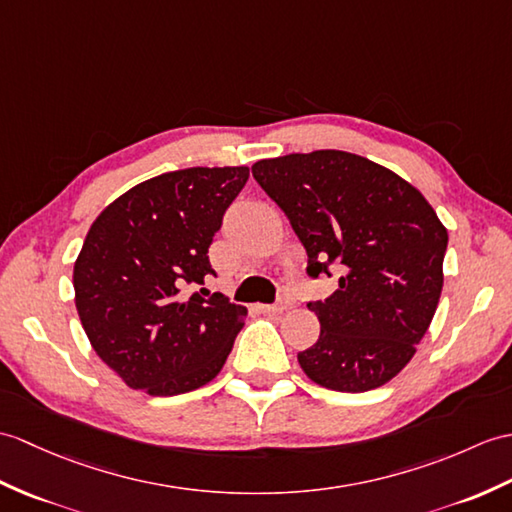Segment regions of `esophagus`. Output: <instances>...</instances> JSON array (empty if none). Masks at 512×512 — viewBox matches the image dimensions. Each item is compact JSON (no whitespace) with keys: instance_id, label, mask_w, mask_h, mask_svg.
<instances>
[{"instance_id":"obj_1","label":"esophagus","mask_w":512,"mask_h":512,"mask_svg":"<svg viewBox=\"0 0 512 512\" xmlns=\"http://www.w3.org/2000/svg\"><path fill=\"white\" fill-rule=\"evenodd\" d=\"M290 299L288 296H279V301L277 303H272V305H261V312H266V314H281V312H285V310H290Z\"/></svg>"}]
</instances>
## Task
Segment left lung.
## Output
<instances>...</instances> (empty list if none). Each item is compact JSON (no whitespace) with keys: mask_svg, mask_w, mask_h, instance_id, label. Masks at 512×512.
I'll use <instances>...</instances> for the list:
<instances>
[{"mask_svg":"<svg viewBox=\"0 0 512 512\" xmlns=\"http://www.w3.org/2000/svg\"><path fill=\"white\" fill-rule=\"evenodd\" d=\"M253 176L299 235L307 275L342 272L334 294L307 303L320 336L299 353L305 375L338 392L384 386L417 353L441 299L443 222L417 187L351 152L261 159Z\"/></svg>","mask_w":512,"mask_h":512,"instance_id":"left-lung-1","label":"left lung"}]
</instances>
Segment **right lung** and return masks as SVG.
Wrapping results in <instances>:
<instances>
[{"label":"right lung","mask_w":512,"mask_h":512,"mask_svg":"<svg viewBox=\"0 0 512 512\" xmlns=\"http://www.w3.org/2000/svg\"><path fill=\"white\" fill-rule=\"evenodd\" d=\"M246 181V165L168 172L128 189L91 224L74 264L76 310L93 351L126 386L172 397L222 371L246 307L187 288L216 275L209 246Z\"/></svg>","instance_id":"right-lung-1"}]
</instances>
